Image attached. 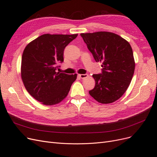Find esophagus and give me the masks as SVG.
<instances>
[{
    "label": "esophagus",
    "instance_id": "obj_1",
    "mask_svg": "<svg viewBox=\"0 0 157 157\" xmlns=\"http://www.w3.org/2000/svg\"><path fill=\"white\" fill-rule=\"evenodd\" d=\"M78 76L81 78H84L88 77V75L87 74H79Z\"/></svg>",
    "mask_w": 157,
    "mask_h": 157
}]
</instances>
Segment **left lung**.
Returning a JSON list of instances; mask_svg holds the SVG:
<instances>
[{
  "label": "left lung",
  "mask_w": 157,
  "mask_h": 157,
  "mask_svg": "<svg viewBox=\"0 0 157 157\" xmlns=\"http://www.w3.org/2000/svg\"><path fill=\"white\" fill-rule=\"evenodd\" d=\"M96 62L102 63L101 73L94 74L95 86L89 93L101 103H113L128 89L135 70L130 43L113 33L80 34Z\"/></svg>",
  "instance_id": "left-lung-1"
}]
</instances>
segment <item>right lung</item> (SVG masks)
Returning a JSON list of instances; mask_svg holds the SVG:
<instances>
[{
    "label": "right lung",
    "instance_id": "right-lung-1",
    "mask_svg": "<svg viewBox=\"0 0 157 157\" xmlns=\"http://www.w3.org/2000/svg\"><path fill=\"white\" fill-rule=\"evenodd\" d=\"M78 34L40 36L25 48L21 57V76L28 93L44 105L61 102L68 95L77 74L56 71L64 61V50Z\"/></svg>",
    "mask_w": 157,
    "mask_h": 157
}]
</instances>
